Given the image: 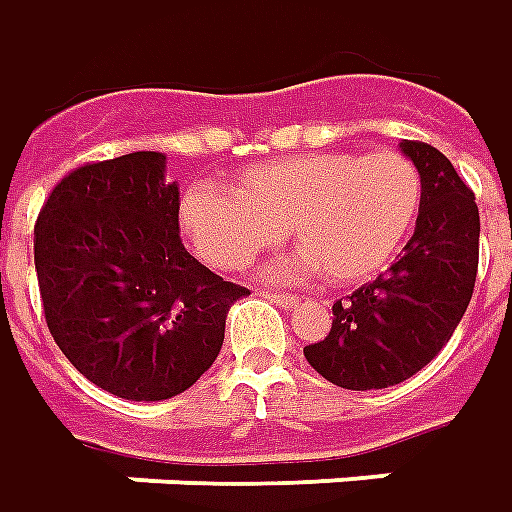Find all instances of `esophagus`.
Segmentation results:
<instances>
[{
	"label": "esophagus",
	"mask_w": 512,
	"mask_h": 512,
	"mask_svg": "<svg viewBox=\"0 0 512 512\" xmlns=\"http://www.w3.org/2000/svg\"><path fill=\"white\" fill-rule=\"evenodd\" d=\"M259 296L270 298L273 304H279V307H296L298 296L296 293H273V290H259Z\"/></svg>",
	"instance_id": "1"
}]
</instances>
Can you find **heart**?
<instances>
[{
    "mask_svg": "<svg viewBox=\"0 0 512 512\" xmlns=\"http://www.w3.org/2000/svg\"><path fill=\"white\" fill-rule=\"evenodd\" d=\"M423 208V174L400 152H315L245 168L231 197L191 188L180 228L197 256L239 273L290 239L298 270H321L329 287L375 279L406 248ZM279 264L276 276L290 273Z\"/></svg>",
    "mask_w": 512,
    "mask_h": 512,
    "instance_id": "obj_1",
    "label": "heart"
}]
</instances>
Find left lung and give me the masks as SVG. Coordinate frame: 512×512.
<instances>
[{
	"instance_id": "left-lung-1",
	"label": "left lung",
	"mask_w": 512,
	"mask_h": 512,
	"mask_svg": "<svg viewBox=\"0 0 512 512\" xmlns=\"http://www.w3.org/2000/svg\"><path fill=\"white\" fill-rule=\"evenodd\" d=\"M423 174V208L400 259L332 304L324 341L304 358L329 383L369 392L417 375L468 310L479 270V208L451 160L420 140L400 143Z\"/></svg>"
}]
</instances>
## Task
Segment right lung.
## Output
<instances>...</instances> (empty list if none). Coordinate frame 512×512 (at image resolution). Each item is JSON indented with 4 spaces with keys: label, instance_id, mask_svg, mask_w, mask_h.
I'll use <instances>...</instances> for the list:
<instances>
[{
    "label": "right lung",
    "instance_id": "right-lung-1",
    "mask_svg": "<svg viewBox=\"0 0 512 512\" xmlns=\"http://www.w3.org/2000/svg\"><path fill=\"white\" fill-rule=\"evenodd\" d=\"M166 157L132 152L70 171L33 231L47 329L64 358L123 400L191 389L222 349L248 287L211 273L180 239Z\"/></svg>",
    "mask_w": 512,
    "mask_h": 512
}]
</instances>
